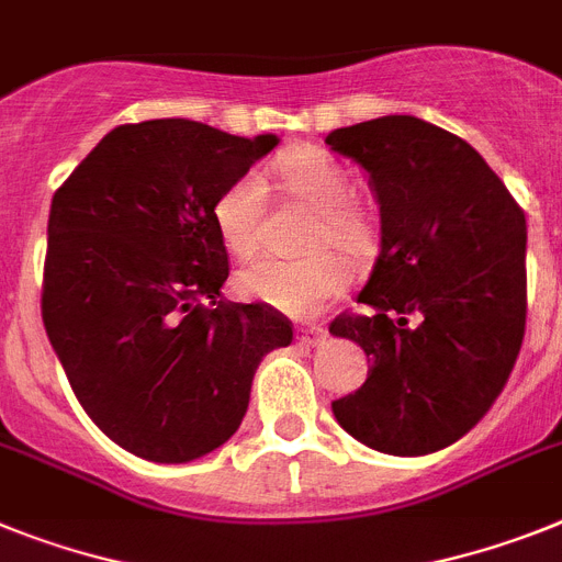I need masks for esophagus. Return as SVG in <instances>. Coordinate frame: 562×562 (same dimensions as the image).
<instances>
[{"label":"esophagus","mask_w":562,"mask_h":562,"mask_svg":"<svg viewBox=\"0 0 562 562\" xmlns=\"http://www.w3.org/2000/svg\"><path fill=\"white\" fill-rule=\"evenodd\" d=\"M296 342L314 348L319 346V342H325V331L319 325H296Z\"/></svg>","instance_id":"obj_1"}]
</instances>
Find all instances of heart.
I'll list each match as a JSON object with an SVG mask.
<instances>
[{
  "instance_id": "1",
  "label": "heart",
  "mask_w": 562,
  "mask_h": 562,
  "mask_svg": "<svg viewBox=\"0 0 562 562\" xmlns=\"http://www.w3.org/2000/svg\"><path fill=\"white\" fill-rule=\"evenodd\" d=\"M277 179L296 202L314 211L303 243L311 254L300 259H257L237 273V289L248 300L271 305L289 317H311L351 280L348 259L325 252L324 245L334 244L347 257L360 259L376 245L380 225L369 205L351 200V177L323 148L303 145L289 150L277 162ZM211 220L234 257H254L262 223V182L257 173L231 179L216 193Z\"/></svg>"
}]
</instances>
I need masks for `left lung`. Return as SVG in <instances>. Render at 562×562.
Listing matches in <instances>:
<instances>
[{"label":"left lung","mask_w":562,"mask_h":562,"mask_svg":"<svg viewBox=\"0 0 562 562\" xmlns=\"http://www.w3.org/2000/svg\"><path fill=\"white\" fill-rule=\"evenodd\" d=\"M360 162L380 202V254L328 331L371 371L334 400L351 437L383 454H431L480 423L526 334V214L465 139L417 116L325 136Z\"/></svg>","instance_id":"obj_1"}]
</instances>
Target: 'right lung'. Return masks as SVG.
I'll list each match as a JSON object with an SVG mask.
<instances>
[{"instance_id":"obj_1","label":"right lung","mask_w":562,"mask_h":562,"mask_svg":"<svg viewBox=\"0 0 562 562\" xmlns=\"http://www.w3.org/2000/svg\"><path fill=\"white\" fill-rule=\"evenodd\" d=\"M277 136L191 120L120 125L56 188L42 323L88 417L131 454L188 463L237 431L254 371L294 325L231 303L216 193Z\"/></svg>"}]
</instances>
